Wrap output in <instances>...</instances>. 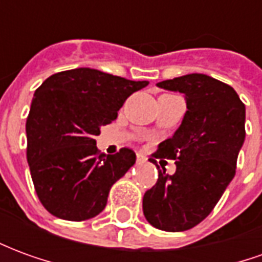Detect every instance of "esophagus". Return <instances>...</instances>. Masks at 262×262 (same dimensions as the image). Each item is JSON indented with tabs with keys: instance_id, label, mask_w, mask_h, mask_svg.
<instances>
[{
	"instance_id": "esophagus-1",
	"label": "esophagus",
	"mask_w": 262,
	"mask_h": 262,
	"mask_svg": "<svg viewBox=\"0 0 262 262\" xmlns=\"http://www.w3.org/2000/svg\"><path fill=\"white\" fill-rule=\"evenodd\" d=\"M146 160H147V157H146L144 154H140V153L136 154L137 164H142V163H146Z\"/></svg>"
}]
</instances>
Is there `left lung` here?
I'll return each instance as SVG.
<instances>
[{
    "label": "left lung",
    "mask_w": 262,
    "mask_h": 262,
    "mask_svg": "<svg viewBox=\"0 0 262 262\" xmlns=\"http://www.w3.org/2000/svg\"><path fill=\"white\" fill-rule=\"evenodd\" d=\"M157 85L185 94L188 111L174 136L160 143L150 157L159 180L143 196V213L160 230H189L213 210L236 174L246 137V106L230 85L205 74ZM159 158L176 160L172 176L159 168Z\"/></svg>",
    "instance_id": "obj_1"
}]
</instances>
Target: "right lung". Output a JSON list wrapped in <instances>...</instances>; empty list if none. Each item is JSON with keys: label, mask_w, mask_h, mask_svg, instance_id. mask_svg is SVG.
<instances>
[{"label": "right lung", "mask_w": 262, "mask_h": 262, "mask_svg": "<svg viewBox=\"0 0 262 262\" xmlns=\"http://www.w3.org/2000/svg\"><path fill=\"white\" fill-rule=\"evenodd\" d=\"M146 85L148 81L82 67L50 75L35 91L26 119V159L49 213L81 222L105 209L109 189L135 164L136 154L123 147L105 156L95 136Z\"/></svg>", "instance_id": "1"}]
</instances>
